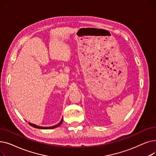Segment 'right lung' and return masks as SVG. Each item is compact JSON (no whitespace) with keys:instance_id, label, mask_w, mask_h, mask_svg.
<instances>
[{"instance_id":"right-lung-1","label":"right lung","mask_w":156,"mask_h":156,"mask_svg":"<svg viewBox=\"0 0 156 156\" xmlns=\"http://www.w3.org/2000/svg\"><path fill=\"white\" fill-rule=\"evenodd\" d=\"M62 121H63V118H62L61 121L59 122L58 124H57L56 125H55V126H50V127H43V126H38V125H34V124H32V123H31V122H28V123H29V125H30V126H31L32 127H34V128H38V129H52V128H57V127L59 126H60V125L62 124Z\"/></svg>"}]
</instances>
